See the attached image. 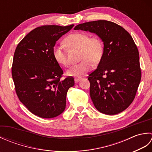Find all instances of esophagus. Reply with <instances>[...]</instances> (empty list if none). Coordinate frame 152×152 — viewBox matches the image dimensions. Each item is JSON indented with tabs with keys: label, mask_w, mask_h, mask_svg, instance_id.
Listing matches in <instances>:
<instances>
[{
	"label": "esophagus",
	"mask_w": 152,
	"mask_h": 152,
	"mask_svg": "<svg viewBox=\"0 0 152 152\" xmlns=\"http://www.w3.org/2000/svg\"><path fill=\"white\" fill-rule=\"evenodd\" d=\"M80 80H81V78H74V81H75L76 83H78V82L80 81Z\"/></svg>",
	"instance_id": "34e87169"
}]
</instances>
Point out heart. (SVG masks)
I'll return each instance as SVG.
<instances>
[{
    "label": "heart",
    "instance_id": "obj_1",
    "mask_svg": "<svg viewBox=\"0 0 152 152\" xmlns=\"http://www.w3.org/2000/svg\"><path fill=\"white\" fill-rule=\"evenodd\" d=\"M66 44L70 48L80 49L81 63L71 66L66 71L69 76L80 78L89 72L93 68V64L98 63L104 53V46L99 37H90L84 33H75L68 36ZM53 56L56 62L64 66H68L69 62L66 51L63 45H57L53 48Z\"/></svg>",
    "mask_w": 152,
    "mask_h": 152
}]
</instances>
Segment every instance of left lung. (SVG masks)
<instances>
[{
  "instance_id": "1",
  "label": "left lung",
  "mask_w": 152,
  "mask_h": 152,
  "mask_svg": "<svg viewBox=\"0 0 152 152\" xmlns=\"http://www.w3.org/2000/svg\"><path fill=\"white\" fill-rule=\"evenodd\" d=\"M74 29L95 33L104 44L102 59L88 76L95 107L107 115L125 110L133 101L141 80L139 53L133 38L122 27L106 20L83 23Z\"/></svg>"
}]
</instances>
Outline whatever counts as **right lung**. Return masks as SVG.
I'll return each mask as SVG.
<instances>
[{
    "label": "right lung",
    "mask_w": 152,
    "mask_h": 152,
    "mask_svg": "<svg viewBox=\"0 0 152 152\" xmlns=\"http://www.w3.org/2000/svg\"><path fill=\"white\" fill-rule=\"evenodd\" d=\"M73 27H37L23 38L15 50L12 74L16 93L19 101L38 117H57L65 109L66 93L74 80L67 77L61 81L63 71L54 59L53 48Z\"/></svg>",
    "instance_id": "1"
}]
</instances>
